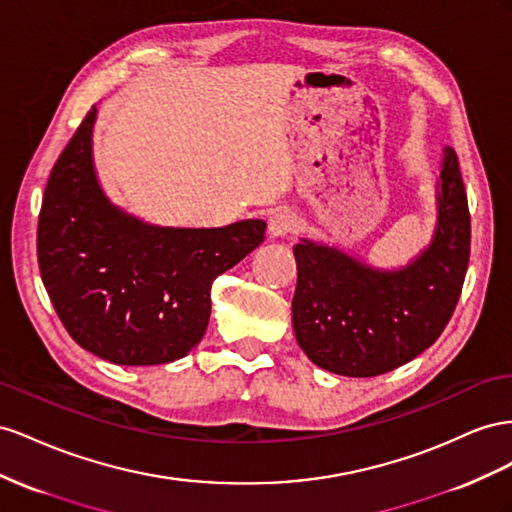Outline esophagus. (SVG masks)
Wrapping results in <instances>:
<instances>
[{"mask_svg": "<svg viewBox=\"0 0 512 512\" xmlns=\"http://www.w3.org/2000/svg\"><path fill=\"white\" fill-rule=\"evenodd\" d=\"M268 229H270V233H272L274 238L287 236V233L298 229V216L294 212H289V210H279L270 218Z\"/></svg>", "mask_w": 512, "mask_h": 512, "instance_id": "obj_1", "label": "esophagus"}]
</instances>
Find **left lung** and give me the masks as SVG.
Wrapping results in <instances>:
<instances>
[{
    "label": "left lung",
    "instance_id": "left-lung-1",
    "mask_svg": "<svg viewBox=\"0 0 512 512\" xmlns=\"http://www.w3.org/2000/svg\"><path fill=\"white\" fill-rule=\"evenodd\" d=\"M470 210L452 148L437 182L431 244L399 270H379L311 240L294 246L296 341L317 367L375 377L414 360L450 321L470 261Z\"/></svg>",
    "mask_w": 512,
    "mask_h": 512
}]
</instances>
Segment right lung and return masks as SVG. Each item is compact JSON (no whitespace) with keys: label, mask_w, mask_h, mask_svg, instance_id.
Segmentation results:
<instances>
[{"label":"right lung","mask_w":512,"mask_h":512,"mask_svg":"<svg viewBox=\"0 0 512 512\" xmlns=\"http://www.w3.org/2000/svg\"><path fill=\"white\" fill-rule=\"evenodd\" d=\"M96 107L57 158L38 216V266L75 343L126 367L165 364L201 341L210 291L264 242L266 223L156 227L126 214L96 180Z\"/></svg>","instance_id":"obj_1"}]
</instances>
